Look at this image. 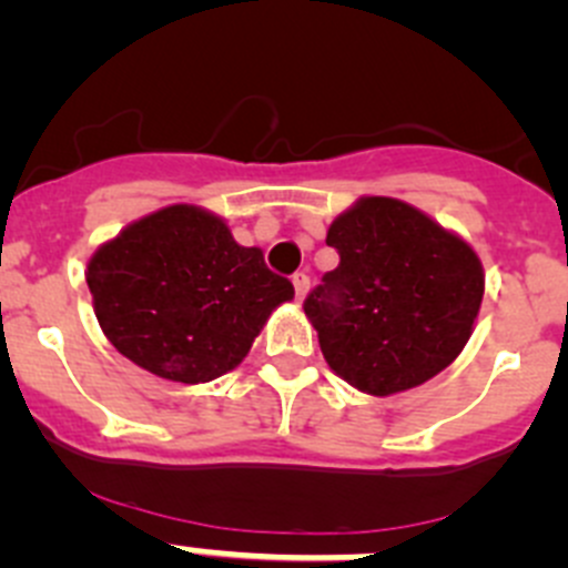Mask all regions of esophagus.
<instances>
[{"label":"esophagus","mask_w":568,"mask_h":568,"mask_svg":"<svg viewBox=\"0 0 568 568\" xmlns=\"http://www.w3.org/2000/svg\"><path fill=\"white\" fill-rule=\"evenodd\" d=\"M292 286H295L297 301H303V295L308 292V276H306V273H295V276H292Z\"/></svg>","instance_id":"obj_1"}]
</instances>
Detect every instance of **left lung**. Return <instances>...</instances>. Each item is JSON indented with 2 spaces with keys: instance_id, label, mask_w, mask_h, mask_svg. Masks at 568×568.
<instances>
[{
  "instance_id": "left-lung-1",
  "label": "left lung",
  "mask_w": 568,
  "mask_h": 568,
  "mask_svg": "<svg viewBox=\"0 0 568 568\" xmlns=\"http://www.w3.org/2000/svg\"><path fill=\"white\" fill-rule=\"evenodd\" d=\"M325 243L339 265L303 301L320 351L367 395H395L439 375L467 345L483 301L480 260L397 199H362Z\"/></svg>"
}]
</instances>
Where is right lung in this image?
<instances>
[{"label":"right lung","mask_w":568,"mask_h":568,"mask_svg":"<svg viewBox=\"0 0 568 568\" xmlns=\"http://www.w3.org/2000/svg\"><path fill=\"white\" fill-rule=\"evenodd\" d=\"M95 317L118 353L179 381L221 378L248 356L290 278L243 248L221 217L176 204L123 229L88 262Z\"/></svg>","instance_id":"add662e5"}]
</instances>
